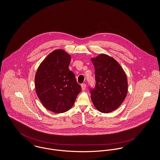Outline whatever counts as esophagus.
<instances>
[{"instance_id": "34e87169", "label": "esophagus", "mask_w": 160, "mask_h": 160, "mask_svg": "<svg viewBox=\"0 0 160 160\" xmlns=\"http://www.w3.org/2000/svg\"><path fill=\"white\" fill-rule=\"evenodd\" d=\"M81 87H82V90H83H83H85V89H86V84H85V83L82 84V85H81Z\"/></svg>"}]
</instances>
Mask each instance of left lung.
<instances>
[{
  "instance_id": "left-lung-1",
  "label": "left lung",
  "mask_w": 160,
  "mask_h": 160,
  "mask_svg": "<svg viewBox=\"0 0 160 160\" xmlns=\"http://www.w3.org/2000/svg\"><path fill=\"white\" fill-rule=\"evenodd\" d=\"M95 68L94 89H91V98L98 110L108 113L118 109L127 96V75L121 65L112 57L100 54L91 58Z\"/></svg>"
}]
</instances>
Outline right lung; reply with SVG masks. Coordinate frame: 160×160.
Listing matches in <instances>:
<instances>
[{"label": "right lung", "mask_w": 160, "mask_h": 160, "mask_svg": "<svg viewBox=\"0 0 160 160\" xmlns=\"http://www.w3.org/2000/svg\"><path fill=\"white\" fill-rule=\"evenodd\" d=\"M71 57L62 49L53 51L39 66L35 78L37 96L43 106L62 113L74 105L82 88L69 69Z\"/></svg>", "instance_id": "obj_1"}]
</instances>
